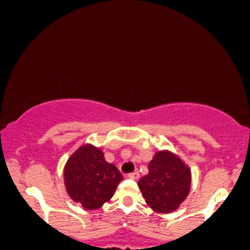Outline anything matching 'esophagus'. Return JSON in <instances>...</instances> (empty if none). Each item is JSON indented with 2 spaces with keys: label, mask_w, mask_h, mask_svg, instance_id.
<instances>
[{
  "label": "esophagus",
  "mask_w": 250,
  "mask_h": 250,
  "mask_svg": "<svg viewBox=\"0 0 250 250\" xmlns=\"http://www.w3.org/2000/svg\"><path fill=\"white\" fill-rule=\"evenodd\" d=\"M127 178L132 179V180H137L139 178V173H138V171H133V173L127 174Z\"/></svg>",
  "instance_id": "1"
}]
</instances>
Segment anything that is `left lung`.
Masks as SVG:
<instances>
[{"instance_id": "8db88e82", "label": "left lung", "mask_w": 250, "mask_h": 250, "mask_svg": "<svg viewBox=\"0 0 250 250\" xmlns=\"http://www.w3.org/2000/svg\"><path fill=\"white\" fill-rule=\"evenodd\" d=\"M149 173L138 181L146 203L154 211H175L190 188V169L168 150L156 152L147 165Z\"/></svg>"}]
</instances>
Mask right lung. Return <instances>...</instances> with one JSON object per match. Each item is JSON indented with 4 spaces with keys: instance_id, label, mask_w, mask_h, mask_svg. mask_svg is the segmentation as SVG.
Masks as SVG:
<instances>
[{
    "instance_id": "obj_1",
    "label": "right lung",
    "mask_w": 250,
    "mask_h": 250,
    "mask_svg": "<svg viewBox=\"0 0 250 250\" xmlns=\"http://www.w3.org/2000/svg\"><path fill=\"white\" fill-rule=\"evenodd\" d=\"M122 180L118 168L106 162L104 152L90 144L80 146L64 167L69 197L87 210H96L111 199Z\"/></svg>"
}]
</instances>
